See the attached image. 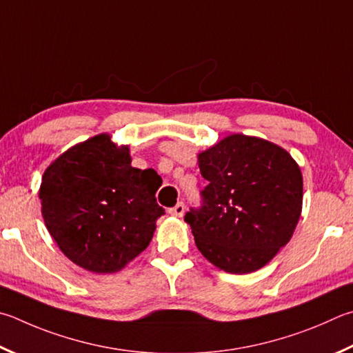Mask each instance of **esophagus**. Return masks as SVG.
<instances>
[{
    "label": "esophagus",
    "mask_w": 353,
    "mask_h": 353,
    "mask_svg": "<svg viewBox=\"0 0 353 353\" xmlns=\"http://www.w3.org/2000/svg\"><path fill=\"white\" fill-rule=\"evenodd\" d=\"M183 211H185V205L183 202H177L174 207L170 208L168 213L172 214V216H177V217H182L183 216Z\"/></svg>",
    "instance_id": "esophagus-1"
}]
</instances>
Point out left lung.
<instances>
[{
	"mask_svg": "<svg viewBox=\"0 0 353 353\" xmlns=\"http://www.w3.org/2000/svg\"><path fill=\"white\" fill-rule=\"evenodd\" d=\"M208 185L185 214L196 245L228 273L259 270L290 241L303 210V174L288 152L233 134L197 156Z\"/></svg>",
	"mask_w": 353,
	"mask_h": 353,
	"instance_id": "obj_1",
	"label": "left lung"
}]
</instances>
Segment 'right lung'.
Instances as JSON below:
<instances>
[{
    "label": "right lung",
    "instance_id": "right-lung-1",
    "mask_svg": "<svg viewBox=\"0 0 353 353\" xmlns=\"http://www.w3.org/2000/svg\"><path fill=\"white\" fill-rule=\"evenodd\" d=\"M157 172L131 166L128 146L99 134L48 166L41 213L57 245L74 264L114 273L150 245L165 210L156 201Z\"/></svg>",
    "mask_w": 353,
    "mask_h": 353
}]
</instances>
